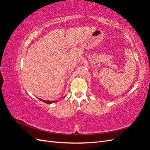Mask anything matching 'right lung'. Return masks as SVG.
Wrapping results in <instances>:
<instances>
[{
  "label": "right lung",
  "instance_id": "add662e5",
  "mask_svg": "<svg viewBox=\"0 0 150 150\" xmlns=\"http://www.w3.org/2000/svg\"><path fill=\"white\" fill-rule=\"evenodd\" d=\"M40 101H43L44 103H46V104H52V103H55L56 101H47V100H43V99H39V98H38Z\"/></svg>",
  "mask_w": 150,
  "mask_h": 150
}]
</instances>
